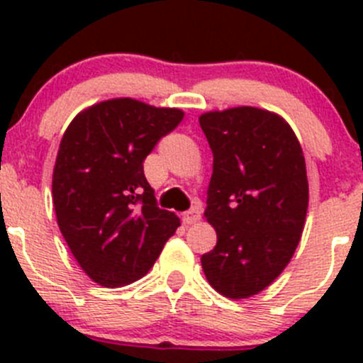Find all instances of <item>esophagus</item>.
Instances as JSON below:
<instances>
[{
    "label": "esophagus",
    "instance_id": "34e87169",
    "mask_svg": "<svg viewBox=\"0 0 363 363\" xmlns=\"http://www.w3.org/2000/svg\"><path fill=\"white\" fill-rule=\"evenodd\" d=\"M199 219H200V208L199 207L189 208V211H186L184 214H182V221H184L186 225H193V223H196Z\"/></svg>",
    "mask_w": 363,
    "mask_h": 363
}]
</instances>
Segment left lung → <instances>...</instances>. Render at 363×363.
<instances>
[{"label":"left lung","instance_id":"8db88e82","mask_svg":"<svg viewBox=\"0 0 363 363\" xmlns=\"http://www.w3.org/2000/svg\"><path fill=\"white\" fill-rule=\"evenodd\" d=\"M199 121L214 155L203 216L218 233L202 269L218 294L247 298L277 279L298 246L309 203L306 160L274 112L235 107Z\"/></svg>","mask_w":363,"mask_h":363}]
</instances>
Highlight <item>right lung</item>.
<instances>
[{
	"label": "right lung",
	"instance_id": "right-lung-1",
	"mask_svg": "<svg viewBox=\"0 0 363 363\" xmlns=\"http://www.w3.org/2000/svg\"><path fill=\"white\" fill-rule=\"evenodd\" d=\"M182 117L181 108L113 98L77 113L61 138L52 174L57 225L100 286L144 277L181 225L156 203L144 160Z\"/></svg>",
	"mask_w": 363,
	"mask_h": 363
}]
</instances>
